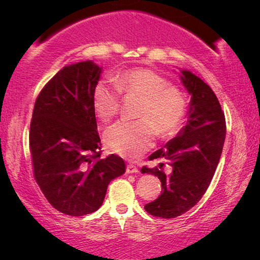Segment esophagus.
<instances>
[{
    "mask_svg": "<svg viewBox=\"0 0 260 260\" xmlns=\"http://www.w3.org/2000/svg\"><path fill=\"white\" fill-rule=\"evenodd\" d=\"M126 173L127 174H134V173H138V169L135 167L134 165H127L126 166Z\"/></svg>",
    "mask_w": 260,
    "mask_h": 260,
    "instance_id": "esophagus-1",
    "label": "esophagus"
}]
</instances>
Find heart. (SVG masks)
<instances>
[{
  "label": "heart",
  "mask_w": 260,
  "mask_h": 260,
  "mask_svg": "<svg viewBox=\"0 0 260 260\" xmlns=\"http://www.w3.org/2000/svg\"><path fill=\"white\" fill-rule=\"evenodd\" d=\"M120 94L137 98L138 120H119L108 127L104 142L110 150L125 157H137L154 144L157 133L170 136L179 129L187 111V98L168 79L148 69L124 71L112 81L102 80L94 86L92 102L103 120L117 115Z\"/></svg>",
  "instance_id": "b5f03b06"
}]
</instances>
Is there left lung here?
<instances>
[{
	"instance_id": "obj_1",
	"label": "left lung",
	"mask_w": 260,
	"mask_h": 260,
	"mask_svg": "<svg viewBox=\"0 0 260 260\" xmlns=\"http://www.w3.org/2000/svg\"><path fill=\"white\" fill-rule=\"evenodd\" d=\"M181 73V80L191 95L187 124L149 157L150 161L161 159L159 166L141 170L157 176L163 190L144 209L166 219L182 215L200 201L214 176L226 136L225 115L212 88L189 71ZM166 164L168 171L162 169Z\"/></svg>"
}]
</instances>
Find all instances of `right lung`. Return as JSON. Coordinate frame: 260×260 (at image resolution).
<instances>
[{
	"mask_svg": "<svg viewBox=\"0 0 260 260\" xmlns=\"http://www.w3.org/2000/svg\"><path fill=\"white\" fill-rule=\"evenodd\" d=\"M101 73L90 60L65 66L34 104L29 149L35 181L49 204L71 216L97 211L109 183L125 172L119 156L101 157L92 102Z\"/></svg>",
	"mask_w": 260,
	"mask_h": 260,
	"instance_id": "1",
	"label": "right lung"
}]
</instances>
